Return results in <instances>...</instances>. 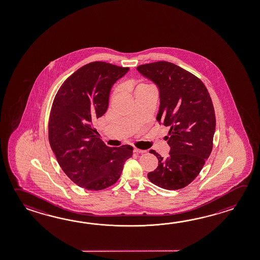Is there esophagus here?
I'll list each match as a JSON object with an SVG mask.
<instances>
[{
    "label": "esophagus",
    "instance_id": "34e87169",
    "mask_svg": "<svg viewBox=\"0 0 260 260\" xmlns=\"http://www.w3.org/2000/svg\"><path fill=\"white\" fill-rule=\"evenodd\" d=\"M133 152H136V153H144V152H147L145 150H141V149H138V148H134Z\"/></svg>",
    "mask_w": 260,
    "mask_h": 260
}]
</instances>
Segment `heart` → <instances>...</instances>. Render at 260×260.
Wrapping results in <instances>:
<instances>
[{
  "instance_id": "obj_1",
  "label": "heart",
  "mask_w": 260,
  "mask_h": 260,
  "mask_svg": "<svg viewBox=\"0 0 260 260\" xmlns=\"http://www.w3.org/2000/svg\"><path fill=\"white\" fill-rule=\"evenodd\" d=\"M152 88L151 85H149V84H145V83H141V84H139L138 85L137 90H141V89H151Z\"/></svg>"
}]
</instances>
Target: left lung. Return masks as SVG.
Instances as JSON below:
<instances>
[{
	"label": "left lung",
	"instance_id": "1",
	"mask_svg": "<svg viewBox=\"0 0 260 260\" xmlns=\"http://www.w3.org/2000/svg\"><path fill=\"white\" fill-rule=\"evenodd\" d=\"M137 71L156 84L157 121L170 127L169 156L150 151L159 162L148 178L165 189H180L196 178L212 150L216 118L210 93L195 75L168 61L140 65Z\"/></svg>",
	"mask_w": 260,
	"mask_h": 260
}]
</instances>
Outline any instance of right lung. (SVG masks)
Here are the masks:
<instances>
[{
  "instance_id": "right-lung-1",
  "label": "right lung",
  "mask_w": 260,
  "mask_h": 260,
  "mask_svg": "<svg viewBox=\"0 0 260 260\" xmlns=\"http://www.w3.org/2000/svg\"><path fill=\"white\" fill-rule=\"evenodd\" d=\"M128 70L103 61L86 64L62 83L52 104L50 147L69 178L88 190L112 186L133 156V146L108 147L92 127L107 112L114 83Z\"/></svg>"
}]
</instances>
